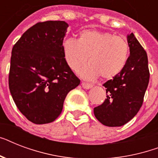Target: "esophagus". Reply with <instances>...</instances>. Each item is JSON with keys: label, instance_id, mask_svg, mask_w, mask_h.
<instances>
[{"label": "esophagus", "instance_id": "34e87169", "mask_svg": "<svg viewBox=\"0 0 158 158\" xmlns=\"http://www.w3.org/2000/svg\"><path fill=\"white\" fill-rule=\"evenodd\" d=\"M81 85L82 87L85 89H91L92 87H93V84H89V83H85V82H82Z\"/></svg>", "mask_w": 158, "mask_h": 158}]
</instances>
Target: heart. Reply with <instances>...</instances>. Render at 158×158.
<instances>
[{"mask_svg": "<svg viewBox=\"0 0 158 158\" xmlns=\"http://www.w3.org/2000/svg\"><path fill=\"white\" fill-rule=\"evenodd\" d=\"M62 50L67 64L77 70L88 60L90 64L81 70L85 79L101 76L104 79H112L119 74L127 63L130 47L122 36L109 32L97 30L81 31L78 40L65 38Z\"/></svg>", "mask_w": 158, "mask_h": 158, "instance_id": "1", "label": "heart"}]
</instances>
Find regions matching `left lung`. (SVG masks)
<instances>
[{"label":"left lung","mask_w":158,"mask_h":158,"mask_svg":"<svg viewBox=\"0 0 158 158\" xmlns=\"http://www.w3.org/2000/svg\"><path fill=\"white\" fill-rule=\"evenodd\" d=\"M130 56L120 74L103 84L106 98L94 109L95 117L104 125L121 126L135 117L143 105L149 82L147 52L134 33L128 35Z\"/></svg>","instance_id":"1"}]
</instances>
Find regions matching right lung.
Wrapping results in <instances>:
<instances>
[{
	"instance_id": "right-lung-1",
	"label": "right lung",
	"mask_w": 158,
	"mask_h": 158,
	"mask_svg": "<svg viewBox=\"0 0 158 158\" xmlns=\"http://www.w3.org/2000/svg\"><path fill=\"white\" fill-rule=\"evenodd\" d=\"M67 28L64 21L37 23L12 49L9 89L19 111L37 125L54 121L68 93L80 84L62 50Z\"/></svg>"
}]
</instances>
